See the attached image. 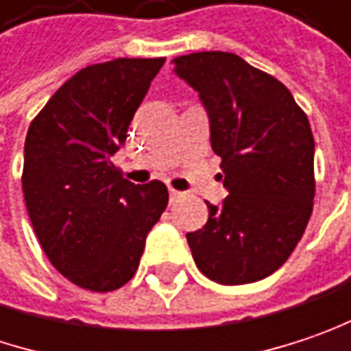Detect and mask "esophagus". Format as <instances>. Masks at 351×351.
I'll use <instances>...</instances> for the list:
<instances>
[{
	"instance_id": "34e87169",
	"label": "esophagus",
	"mask_w": 351,
	"mask_h": 351,
	"mask_svg": "<svg viewBox=\"0 0 351 351\" xmlns=\"http://www.w3.org/2000/svg\"><path fill=\"white\" fill-rule=\"evenodd\" d=\"M184 197V191H178V189L169 188V204H176Z\"/></svg>"
}]
</instances>
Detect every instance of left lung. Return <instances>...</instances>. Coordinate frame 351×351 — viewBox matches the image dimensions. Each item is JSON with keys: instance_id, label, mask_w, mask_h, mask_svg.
<instances>
[{"instance_id": "1", "label": "left lung", "mask_w": 351, "mask_h": 351, "mask_svg": "<svg viewBox=\"0 0 351 351\" xmlns=\"http://www.w3.org/2000/svg\"><path fill=\"white\" fill-rule=\"evenodd\" d=\"M199 93L212 149L221 158L223 204L188 243L199 271L239 286L282 267L302 239L313 208V136L289 89L236 53L199 51L173 60Z\"/></svg>"}]
</instances>
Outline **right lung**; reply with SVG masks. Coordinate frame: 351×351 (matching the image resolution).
Returning <instances> with one entry per match:
<instances>
[{
	"label": "right lung",
	"mask_w": 351,
	"mask_h": 351,
	"mask_svg": "<svg viewBox=\"0 0 351 351\" xmlns=\"http://www.w3.org/2000/svg\"><path fill=\"white\" fill-rule=\"evenodd\" d=\"M165 58H117L80 69L43 106L23 147V197L51 265L91 291L128 284L167 188L136 186L112 163Z\"/></svg>",
	"instance_id": "1"
}]
</instances>
